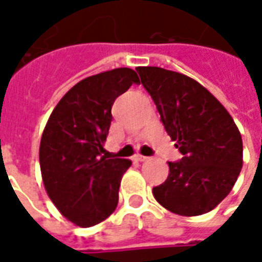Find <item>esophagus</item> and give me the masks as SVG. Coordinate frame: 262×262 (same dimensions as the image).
<instances>
[{
    "label": "esophagus",
    "instance_id": "esophagus-1",
    "mask_svg": "<svg viewBox=\"0 0 262 262\" xmlns=\"http://www.w3.org/2000/svg\"><path fill=\"white\" fill-rule=\"evenodd\" d=\"M133 160H135V161H147L148 157H146V156H142V154H136V156L133 157Z\"/></svg>",
    "mask_w": 262,
    "mask_h": 262
}]
</instances>
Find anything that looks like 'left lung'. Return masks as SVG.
I'll return each instance as SVG.
<instances>
[{"label":"left lung","mask_w":262,"mask_h":262,"mask_svg":"<svg viewBox=\"0 0 262 262\" xmlns=\"http://www.w3.org/2000/svg\"><path fill=\"white\" fill-rule=\"evenodd\" d=\"M136 70L182 154L168 163L170 174L153 188L154 198L172 213H208L230 193L242 171V135L225 106L198 81L161 67Z\"/></svg>","instance_id":"left-lung-1"}]
</instances>
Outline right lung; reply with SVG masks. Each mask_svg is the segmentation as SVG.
Segmentation results:
<instances>
[{
    "instance_id": "add662e5",
    "label": "right lung",
    "mask_w": 262,
    "mask_h": 262,
    "mask_svg": "<svg viewBox=\"0 0 262 262\" xmlns=\"http://www.w3.org/2000/svg\"><path fill=\"white\" fill-rule=\"evenodd\" d=\"M139 82L132 69L86 77L60 99L43 130L39 161L46 192L66 219L91 227L112 214L130 160L102 156L115 99Z\"/></svg>"
}]
</instances>
